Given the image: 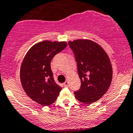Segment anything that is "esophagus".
<instances>
[{
  "label": "esophagus",
  "instance_id": "esophagus-1",
  "mask_svg": "<svg viewBox=\"0 0 133 133\" xmlns=\"http://www.w3.org/2000/svg\"><path fill=\"white\" fill-rule=\"evenodd\" d=\"M64 86H65V87H68V85H69V83H68V81H66L64 83Z\"/></svg>",
  "mask_w": 133,
  "mask_h": 133
}]
</instances>
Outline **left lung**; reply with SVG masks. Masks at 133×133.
Instances as JSON below:
<instances>
[{
  "mask_svg": "<svg viewBox=\"0 0 133 133\" xmlns=\"http://www.w3.org/2000/svg\"><path fill=\"white\" fill-rule=\"evenodd\" d=\"M77 63L81 88L75 92L79 101L90 104L98 101L108 90L112 79V66L107 53L96 42L77 39L68 42Z\"/></svg>",
  "mask_w": 133,
  "mask_h": 133,
  "instance_id": "left-lung-1",
  "label": "left lung"
}]
</instances>
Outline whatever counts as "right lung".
<instances>
[{
  "label": "right lung",
  "mask_w": 133,
  "mask_h": 133,
  "mask_svg": "<svg viewBox=\"0 0 133 133\" xmlns=\"http://www.w3.org/2000/svg\"><path fill=\"white\" fill-rule=\"evenodd\" d=\"M67 45L65 41L38 42L29 48L22 60L19 77L23 90L40 105L50 106L59 96L62 87L54 81L50 62Z\"/></svg>",
  "instance_id": "add662e5"
}]
</instances>
